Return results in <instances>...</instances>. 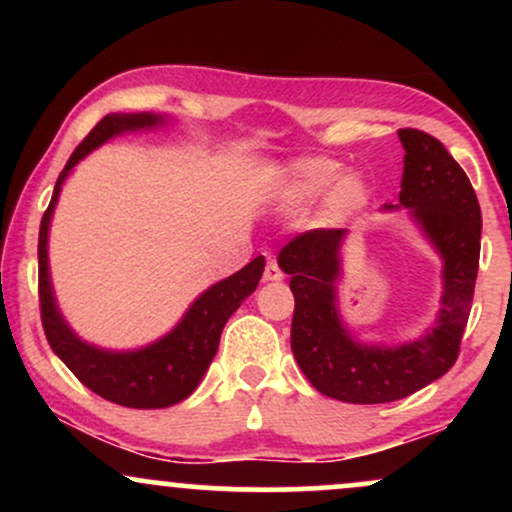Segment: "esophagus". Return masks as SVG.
<instances>
[{"label": "esophagus", "instance_id": "1", "mask_svg": "<svg viewBox=\"0 0 512 512\" xmlns=\"http://www.w3.org/2000/svg\"><path fill=\"white\" fill-rule=\"evenodd\" d=\"M262 279L264 281H281V279H284V272H281L279 264H276V262H267Z\"/></svg>", "mask_w": 512, "mask_h": 512}]
</instances>
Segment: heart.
<instances>
[{
  "mask_svg": "<svg viewBox=\"0 0 512 512\" xmlns=\"http://www.w3.org/2000/svg\"><path fill=\"white\" fill-rule=\"evenodd\" d=\"M327 186L331 190L322 202V219L332 226L351 221L370 204L368 182L356 173L342 175V163L332 158H301L291 163L279 182V197L291 207H298L320 197Z\"/></svg>",
  "mask_w": 512,
  "mask_h": 512,
  "instance_id": "1",
  "label": "heart"
}]
</instances>
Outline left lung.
I'll use <instances>...</instances> for the list:
<instances>
[{
  "label": "left lung",
  "instance_id": "8db88e82",
  "mask_svg": "<svg viewBox=\"0 0 512 512\" xmlns=\"http://www.w3.org/2000/svg\"><path fill=\"white\" fill-rule=\"evenodd\" d=\"M404 173L399 204L443 260L438 320L419 339L390 346L366 344L339 315L346 228L301 233L279 252L296 298L291 349L322 395L349 404H385L421 390L455 366L479 272L481 209L460 163L421 129H399Z\"/></svg>",
  "mask_w": 512,
  "mask_h": 512
}]
</instances>
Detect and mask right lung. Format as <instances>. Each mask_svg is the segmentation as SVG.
<instances>
[{
  "instance_id": "right-lung-1",
  "label": "right lung",
  "mask_w": 512,
  "mask_h": 512,
  "mask_svg": "<svg viewBox=\"0 0 512 512\" xmlns=\"http://www.w3.org/2000/svg\"><path fill=\"white\" fill-rule=\"evenodd\" d=\"M168 115L154 113H113L105 115L88 137L76 146L69 156L67 166L55 182L50 207L45 209L40 221L38 238V293H40V317H43L45 337L62 363L88 390L101 395L108 402L122 404L132 409H163L182 402L197 390L199 380L207 373L214 361L223 325L228 322L240 303L250 296L260 284L264 272V257H255L250 264L219 284L209 286L195 303L187 308L182 320L154 344L132 351H110L84 342L72 327L67 325L60 308H57L55 291L50 281L48 260V236L52 211L57 207L62 185L67 175L81 158L93 149L125 132L139 129H156L166 125Z\"/></svg>"
}]
</instances>
